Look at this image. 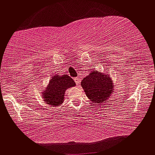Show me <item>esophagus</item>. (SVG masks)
<instances>
[{
    "instance_id": "obj_1",
    "label": "esophagus",
    "mask_w": 155,
    "mask_h": 155,
    "mask_svg": "<svg viewBox=\"0 0 155 155\" xmlns=\"http://www.w3.org/2000/svg\"><path fill=\"white\" fill-rule=\"evenodd\" d=\"M74 82H75L77 85H79V84L81 83V78H80L77 77V78H74Z\"/></svg>"
}]
</instances>
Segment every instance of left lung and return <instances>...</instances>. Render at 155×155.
Listing matches in <instances>:
<instances>
[{
  "label": "left lung",
  "mask_w": 155,
  "mask_h": 155,
  "mask_svg": "<svg viewBox=\"0 0 155 155\" xmlns=\"http://www.w3.org/2000/svg\"><path fill=\"white\" fill-rule=\"evenodd\" d=\"M81 86L90 101L104 104L114 92V85L108 74L93 70L81 81Z\"/></svg>",
  "instance_id": "1"
}]
</instances>
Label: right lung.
I'll return each instance as SVG.
<instances>
[{
  "label": "right lung",
  "instance_id": "add662e5",
  "mask_svg": "<svg viewBox=\"0 0 155 155\" xmlns=\"http://www.w3.org/2000/svg\"><path fill=\"white\" fill-rule=\"evenodd\" d=\"M72 78L68 74H55L50 78L48 85L42 93V98L46 104L51 106H57L63 104L64 93L67 89L75 86Z\"/></svg>",
  "mask_w": 155,
  "mask_h": 155
}]
</instances>
